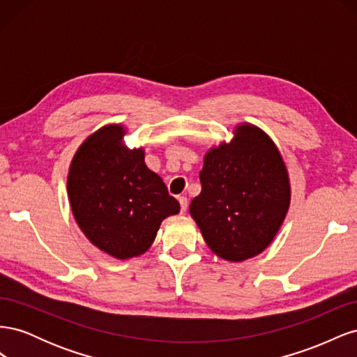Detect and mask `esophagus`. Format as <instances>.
I'll use <instances>...</instances> for the list:
<instances>
[{
  "label": "esophagus",
  "mask_w": 357,
  "mask_h": 357,
  "mask_svg": "<svg viewBox=\"0 0 357 357\" xmlns=\"http://www.w3.org/2000/svg\"><path fill=\"white\" fill-rule=\"evenodd\" d=\"M177 199H178V202H180L181 213H185L186 208H188V198H186V197H178Z\"/></svg>",
  "instance_id": "obj_1"
}]
</instances>
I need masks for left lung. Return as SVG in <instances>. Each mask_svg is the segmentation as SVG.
I'll return each mask as SVG.
<instances>
[{"instance_id": "obj_1", "label": "left lung", "mask_w": 357, "mask_h": 357, "mask_svg": "<svg viewBox=\"0 0 357 357\" xmlns=\"http://www.w3.org/2000/svg\"><path fill=\"white\" fill-rule=\"evenodd\" d=\"M199 180L189 211L211 250L231 262L264 252L290 204L287 169L271 138L253 125L236 126L229 144L205 155Z\"/></svg>"}]
</instances>
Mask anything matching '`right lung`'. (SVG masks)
Segmentation results:
<instances>
[{
  "instance_id": "obj_1",
  "label": "right lung",
  "mask_w": 357,
  "mask_h": 357,
  "mask_svg": "<svg viewBox=\"0 0 357 357\" xmlns=\"http://www.w3.org/2000/svg\"><path fill=\"white\" fill-rule=\"evenodd\" d=\"M123 135L121 125H107L86 138L67 181L75 222L116 259L147 252L160 222L180 211L165 183L144 164V150L126 149Z\"/></svg>"
}]
</instances>
